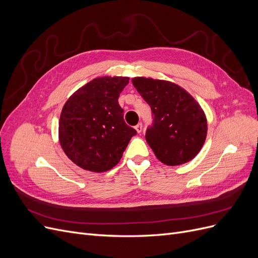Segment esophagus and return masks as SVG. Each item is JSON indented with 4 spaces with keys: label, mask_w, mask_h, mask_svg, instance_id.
<instances>
[{
    "label": "esophagus",
    "mask_w": 258,
    "mask_h": 258,
    "mask_svg": "<svg viewBox=\"0 0 258 258\" xmlns=\"http://www.w3.org/2000/svg\"><path fill=\"white\" fill-rule=\"evenodd\" d=\"M142 129H143V126H142V123L141 122H139L137 126H136V130L138 131V134H140V132H142Z\"/></svg>",
    "instance_id": "34e87169"
}]
</instances>
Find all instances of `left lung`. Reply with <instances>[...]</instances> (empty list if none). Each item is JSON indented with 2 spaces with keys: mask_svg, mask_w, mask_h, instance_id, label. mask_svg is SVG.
I'll return each mask as SVG.
<instances>
[{
  "mask_svg": "<svg viewBox=\"0 0 258 258\" xmlns=\"http://www.w3.org/2000/svg\"><path fill=\"white\" fill-rule=\"evenodd\" d=\"M135 88L151 106L145 139L162 163L178 166L196 156L207 137V118L188 92L174 83L135 77Z\"/></svg>",
  "mask_w": 258,
  "mask_h": 258,
  "instance_id": "8db88e82",
  "label": "left lung"
}]
</instances>
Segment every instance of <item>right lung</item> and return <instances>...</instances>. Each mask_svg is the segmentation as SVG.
<instances>
[{"label": "right lung", "instance_id": "1", "mask_svg": "<svg viewBox=\"0 0 258 258\" xmlns=\"http://www.w3.org/2000/svg\"><path fill=\"white\" fill-rule=\"evenodd\" d=\"M129 77H99L69 98L60 115L59 141L68 157L79 167L104 172L119 162L137 135L123 120L118 104Z\"/></svg>", "mask_w": 258, "mask_h": 258}]
</instances>
